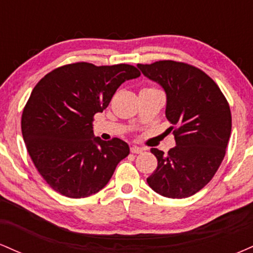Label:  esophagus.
Segmentation results:
<instances>
[{
  "label": "esophagus",
  "mask_w": 253,
  "mask_h": 253,
  "mask_svg": "<svg viewBox=\"0 0 253 253\" xmlns=\"http://www.w3.org/2000/svg\"><path fill=\"white\" fill-rule=\"evenodd\" d=\"M143 151H144V150L141 149V147L135 146V145H134V146L130 147V152L134 153V155H139V153H141V152H143Z\"/></svg>",
  "instance_id": "1"
}]
</instances>
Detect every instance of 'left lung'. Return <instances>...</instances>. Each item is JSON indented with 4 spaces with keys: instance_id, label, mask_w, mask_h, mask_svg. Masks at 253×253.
<instances>
[{
    "instance_id": "obj_1",
    "label": "left lung",
    "mask_w": 253,
    "mask_h": 253,
    "mask_svg": "<svg viewBox=\"0 0 253 253\" xmlns=\"http://www.w3.org/2000/svg\"><path fill=\"white\" fill-rule=\"evenodd\" d=\"M136 66L164 89L165 115L176 126L173 149L167 155L151 149L158 167L147 183L162 196L189 197L213 178L225 157L232 129L227 101L215 82L195 66L173 60Z\"/></svg>"
}]
</instances>
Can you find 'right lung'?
<instances>
[{
  "label": "right lung",
  "instance_id": "right-lung-1",
  "mask_svg": "<svg viewBox=\"0 0 253 253\" xmlns=\"http://www.w3.org/2000/svg\"><path fill=\"white\" fill-rule=\"evenodd\" d=\"M139 76L128 64L76 63L51 71L34 86L22 113V136L52 189L82 199L106 187L129 146L121 139L95 136L92 118L108 107L125 81Z\"/></svg>",
  "mask_w": 253,
  "mask_h": 253
}]
</instances>
